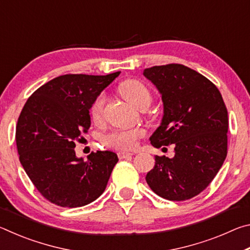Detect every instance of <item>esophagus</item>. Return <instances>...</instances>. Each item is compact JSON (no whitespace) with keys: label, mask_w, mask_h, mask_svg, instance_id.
Returning <instances> with one entry per match:
<instances>
[{"label":"esophagus","mask_w":250,"mask_h":250,"mask_svg":"<svg viewBox=\"0 0 250 250\" xmlns=\"http://www.w3.org/2000/svg\"><path fill=\"white\" fill-rule=\"evenodd\" d=\"M132 155H133V153H130V152H119V153H118V158L122 160V159L131 158Z\"/></svg>","instance_id":"obj_1"}]
</instances>
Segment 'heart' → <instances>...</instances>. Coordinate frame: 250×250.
I'll use <instances>...</instances> for the list:
<instances>
[{
	"instance_id": "obj_1",
	"label": "heart",
	"mask_w": 250,
	"mask_h": 250,
	"mask_svg": "<svg viewBox=\"0 0 250 250\" xmlns=\"http://www.w3.org/2000/svg\"><path fill=\"white\" fill-rule=\"evenodd\" d=\"M119 94L137 108L149 107L152 101V94L150 88L139 79H126L122 82L118 87ZM105 103L104 94H99L90 104L89 115L94 122H100L103 119V112ZM146 135V130L142 128L120 129L113 130L111 132L104 134L103 143L104 146L116 150L130 151L134 150L139 145V140Z\"/></svg>"
}]
</instances>
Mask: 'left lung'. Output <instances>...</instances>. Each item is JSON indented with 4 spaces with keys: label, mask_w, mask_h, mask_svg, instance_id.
<instances>
[{
    "label": "left lung",
    "mask_w": 250,
    "mask_h": 250,
    "mask_svg": "<svg viewBox=\"0 0 250 250\" xmlns=\"http://www.w3.org/2000/svg\"><path fill=\"white\" fill-rule=\"evenodd\" d=\"M162 95V124L150 138L155 147L174 145V158L155 155L146 174L152 191L168 201L196 196L210 184L227 155L228 113L218 88L181 64L143 71Z\"/></svg>",
    "instance_id": "8db88e82"
}]
</instances>
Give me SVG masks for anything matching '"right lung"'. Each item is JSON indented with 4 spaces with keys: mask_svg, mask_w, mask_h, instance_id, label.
I'll return each instance as SVG.
<instances>
[{
    "mask_svg": "<svg viewBox=\"0 0 250 250\" xmlns=\"http://www.w3.org/2000/svg\"><path fill=\"white\" fill-rule=\"evenodd\" d=\"M119 74L59 76L34 91L24 104L15 132L21 164L53 204L80 207L104 193L117 154L91 152L83 161L74 147L90 126L91 103Z\"/></svg>",
    "mask_w": 250,
    "mask_h": 250,
    "instance_id": "add662e5",
    "label": "right lung"
}]
</instances>
